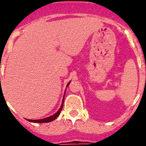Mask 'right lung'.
I'll list each match as a JSON object with an SVG mask.
<instances>
[{"label":"right lung","mask_w":146,"mask_h":146,"mask_svg":"<svg viewBox=\"0 0 146 146\" xmlns=\"http://www.w3.org/2000/svg\"><path fill=\"white\" fill-rule=\"evenodd\" d=\"M70 84V82L67 84V86H69ZM66 86V87H67ZM64 96H65V94L64 95V98H63V101H62V104H61V106H60V109L58 110V112L56 113H55L54 115H51L50 117H47V118H42V119H38V120H31V119H27L28 121L30 122H33V123H48V122H51V121H54L55 119L58 117V115H60V111H61L62 108H63V105H64Z\"/></svg>","instance_id":"right-lung-1"}]
</instances>
